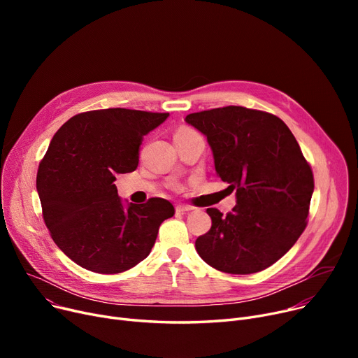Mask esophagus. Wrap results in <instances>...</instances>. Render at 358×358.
<instances>
[{
	"mask_svg": "<svg viewBox=\"0 0 358 358\" xmlns=\"http://www.w3.org/2000/svg\"><path fill=\"white\" fill-rule=\"evenodd\" d=\"M193 209H194V208H193V206H190V204H177V206H176V210L180 212V213L190 212V210H193Z\"/></svg>",
	"mask_w": 358,
	"mask_h": 358,
	"instance_id": "1",
	"label": "esophagus"
}]
</instances>
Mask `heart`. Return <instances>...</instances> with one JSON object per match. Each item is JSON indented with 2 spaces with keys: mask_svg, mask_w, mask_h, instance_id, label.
Here are the masks:
<instances>
[{
  "mask_svg": "<svg viewBox=\"0 0 358 358\" xmlns=\"http://www.w3.org/2000/svg\"><path fill=\"white\" fill-rule=\"evenodd\" d=\"M193 131H194L193 129L182 126V127H180V129L176 131V135H187V134H193Z\"/></svg>",
  "mask_w": 358,
  "mask_h": 358,
  "instance_id": "1",
  "label": "heart"
}]
</instances>
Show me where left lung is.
Here are the masks:
<instances>
[{"label": "left lung", "instance_id": "obj_1", "mask_svg": "<svg viewBox=\"0 0 358 358\" xmlns=\"http://www.w3.org/2000/svg\"><path fill=\"white\" fill-rule=\"evenodd\" d=\"M185 122L208 136L217 176L236 190L227 216L206 210L212 228L196 239L199 255L229 274L266 270L308 224L315 184L296 138L271 113L241 106L192 113Z\"/></svg>", "mask_w": 358, "mask_h": 358}]
</instances>
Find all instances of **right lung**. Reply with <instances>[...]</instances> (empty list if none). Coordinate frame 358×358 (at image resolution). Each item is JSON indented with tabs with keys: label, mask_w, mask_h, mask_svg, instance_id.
I'll return each instance as SVG.
<instances>
[{
	"label": "right lung",
	"mask_w": 358,
	"mask_h": 358,
	"mask_svg": "<svg viewBox=\"0 0 358 358\" xmlns=\"http://www.w3.org/2000/svg\"><path fill=\"white\" fill-rule=\"evenodd\" d=\"M169 115L129 108L80 113L61 126L37 171L46 227L59 250L83 268L117 274L152 250L174 206L152 197L124 206L116 176L135 171L143 136Z\"/></svg>",
	"instance_id": "1"
}]
</instances>
